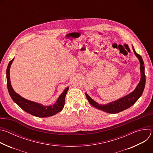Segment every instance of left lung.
Returning <instances> with one entry per match:
<instances>
[{"instance_id": "1", "label": "left lung", "mask_w": 153, "mask_h": 153, "mask_svg": "<svg viewBox=\"0 0 153 153\" xmlns=\"http://www.w3.org/2000/svg\"><path fill=\"white\" fill-rule=\"evenodd\" d=\"M133 51L136 55V56L138 58L140 62V74L141 77L139 83L137 85L135 90L129 94L112 102L108 103L105 105H100L93 100L88 94L85 93L87 100L89 103L94 107H95L99 110L106 112L108 113L115 114L118 113L120 111H122L127 108L131 106L134 105L136 101L139 99V97L142 96L143 91L145 88V67H144V62L142 57L138 54L134 47H133Z\"/></svg>"}]
</instances>
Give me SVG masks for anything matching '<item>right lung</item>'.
I'll return each instance as SVG.
<instances>
[{"mask_svg": "<svg viewBox=\"0 0 153 153\" xmlns=\"http://www.w3.org/2000/svg\"><path fill=\"white\" fill-rule=\"evenodd\" d=\"M13 60L14 58L9 62L7 69V88L13 100L25 112L38 117H50L61 111L65 105V96L69 89L68 87L64 90L63 92L58 97L56 102L52 105L43 106L40 103L27 100L16 93L11 85L10 68Z\"/></svg>", "mask_w": 153, "mask_h": 153, "instance_id": "obj_1", "label": "right lung"}]
</instances>
